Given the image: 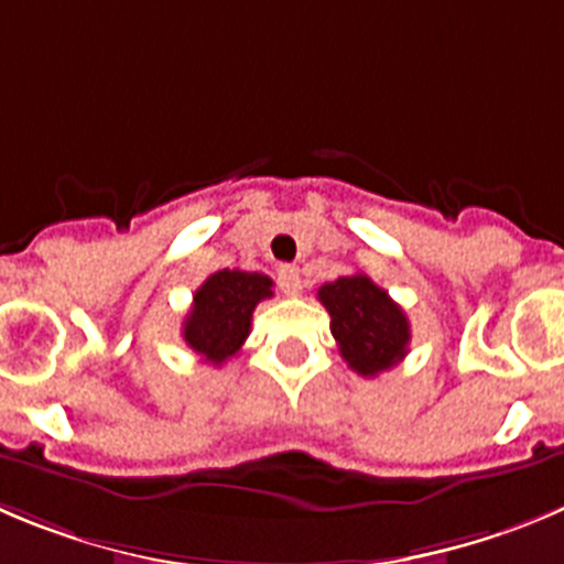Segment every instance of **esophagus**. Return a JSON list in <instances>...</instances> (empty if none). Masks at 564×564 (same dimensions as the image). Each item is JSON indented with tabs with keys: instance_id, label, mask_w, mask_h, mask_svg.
Instances as JSON below:
<instances>
[{
	"instance_id": "esophagus-1",
	"label": "esophagus",
	"mask_w": 564,
	"mask_h": 564,
	"mask_svg": "<svg viewBox=\"0 0 564 564\" xmlns=\"http://www.w3.org/2000/svg\"><path fill=\"white\" fill-rule=\"evenodd\" d=\"M276 279L282 293H288V296H296L302 291V273H299L296 265H282L276 271Z\"/></svg>"
}]
</instances>
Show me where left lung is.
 Instances as JSON below:
<instances>
[{"label":"left lung","mask_w":564,"mask_h":564,"mask_svg":"<svg viewBox=\"0 0 564 564\" xmlns=\"http://www.w3.org/2000/svg\"><path fill=\"white\" fill-rule=\"evenodd\" d=\"M318 302L329 313L340 357L359 377H377L390 371L406 357L410 321L404 310L373 285L366 273H351L326 282L318 291Z\"/></svg>","instance_id":"1"}]
</instances>
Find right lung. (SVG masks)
<instances>
[{
  "mask_svg": "<svg viewBox=\"0 0 564 564\" xmlns=\"http://www.w3.org/2000/svg\"><path fill=\"white\" fill-rule=\"evenodd\" d=\"M273 282L265 273L224 271L210 273L205 285L193 293L182 337L196 354L221 366L240 351L251 329V313L262 299L273 296Z\"/></svg>",
  "mask_w": 564,
  "mask_h": 564,
  "instance_id": "right-lung-1",
  "label": "right lung"
}]
</instances>
